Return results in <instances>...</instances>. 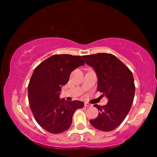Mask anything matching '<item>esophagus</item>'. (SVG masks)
<instances>
[{
	"instance_id": "1",
	"label": "esophagus",
	"mask_w": 157,
	"mask_h": 157,
	"mask_svg": "<svg viewBox=\"0 0 157 157\" xmlns=\"http://www.w3.org/2000/svg\"><path fill=\"white\" fill-rule=\"evenodd\" d=\"M84 106L86 107H92V105H90V104H89V103H87V102H85L84 103Z\"/></svg>"
}]
</instances>
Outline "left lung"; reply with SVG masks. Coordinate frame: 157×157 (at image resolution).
Listing matches in <instances>:
<instances>
[{
	"instance_id": "obj_1",
	"label": "left lung",
	"mask_w": 157,
	"mask_h": 157,
	"mask_svg": "<svg viewBox=\"0 0 157 157\" xmlns=\"http://www.w3.org/2000/svg\"><path fill=\"white\" fill-rule=\"evenodd\" d=\"M82 57L97 73L98 91L102 93V96L108 98L106 105H94L100 112L90 123L100 131H112L123 123L134 100L135 85L132 71L109 53H97Z\"/></svg>"
}]
</instances>
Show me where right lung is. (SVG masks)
<instances>
[{"mask_svg":"<svg viewBox=\"0 0 157 157\" xmlns=\"http://www.w3.org/2000/svg\"><path fill=\"white\" fill-rule=\"evenodd\" d=\"M84 63L81 56L54 55L34 70L28 84L30 107L37 123L47 132H65L71 125L75 110L83 108V102L66 101L59 94L71 72Z\"/></svg>","mask_w":157,"mask_h":157,"instance_id":"right-lung-1","label":"right lung"}]
</instances>
